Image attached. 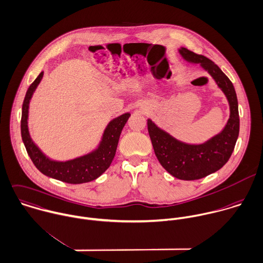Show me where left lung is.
I'll return each mask as SVG.
<instances>
[{
    "mask_svg": "<svg viewBox=\"0 0 263 263\" xmlns=\"http://www.w3.org/2000/svg\"><path fill=\"white\" fill-rule=\"evenodd\" d=\"M183 60L199 64L224 93L230 106V118L222 130L203 144L181 142L148 118V132L155 155L163 168L182 180L200 179L219 171L230 159L239 137L240 118L238 99L229 78L210 59L180 47Z\"/></svg>",
    "mask_w": 263,
    "mask_h": 263,
    "instance_id": "left-lung-1",
    "label": "left lung"
}]
</instances>
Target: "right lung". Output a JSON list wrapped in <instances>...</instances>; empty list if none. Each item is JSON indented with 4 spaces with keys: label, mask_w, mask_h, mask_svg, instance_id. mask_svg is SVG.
Here are the masks:
<instances>
[{
    "label": "right lung",
    "mask_w": 263,
    "mask_h": 263,
    "mask_svg": "<svg viewBox=\"0 0 263 263\" xmlns=\"http://www.w3.org/2000/svg\"><path fill=\"white\" fill-rule=\"evenodd\" d=\"M43 76L44 71H42L30 85L22 105L21 137L25 149L35 167L43 175L67 183H84L91 181L103 175L110 166L116 153L120 134L128 120L130 113L126 112L113 118L105 127L99 144L90 152L65 161L51 159L32 141L27 122L29 102L40 85Z\"/></svg>",
    "instance_id": "obj_1"
}]
</instances>
